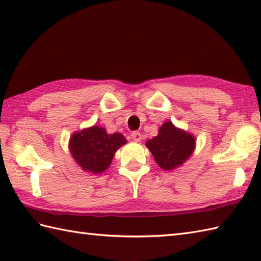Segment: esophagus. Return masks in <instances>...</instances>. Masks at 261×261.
Here are the masks:
<instances>
[{
	"mask_svg": "<svg viewBox=\"0 0 261 261\" xmlns=\"http://www.w3.org/2000/svg\"><path fill=\"white\" fill-rule=\"evenodd\" d=\"M131 138L135 141H140L142 139V136L139 131H134V132H131Z\"/></svg>",
	"mask_w": 261,
	"mask_h": 261,
	"instance_id": "obj_1",
	"label": "esophagus"
}]
</instances>
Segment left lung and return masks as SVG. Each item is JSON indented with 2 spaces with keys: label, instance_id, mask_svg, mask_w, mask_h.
<instances>
[{
  "label": "left lung",
  "instance_id": "8db88e82",
  "mask_svg": "<svg viewBox=\"0 0 261 261\" xmlns=\"http://www.w3.org/2000/svg\"><path fill=\"white\" fill-rule=\"evenodd\" d=\"M146 146L160 167L170 170L191 156L195 148V138L167 121L160 126L158 136L148 140Z\"/></svg>",
  "mask_w": 261,
  "mask_h": 261
}]
</instances>
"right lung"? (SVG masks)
Here are the masks:
<instances>
[{
    "instance_id": "right-lung-1",
    "label": "right lung",
    "mask_w": 261,
    "mask_h": 261,
    "mask_svg": "<svg viewBox=\"0 0 261 261\" xmlns=\"http://www.w3.org/2000/svg\"><path fill=\"white\" fill-rule=\"evenodd\" d=\"M125 142L121 134L108 135L103 127L93 126L73 135L69 149L83 169L98 174L109 167L115 151Z\"/></svg>"
}]
</instances>
